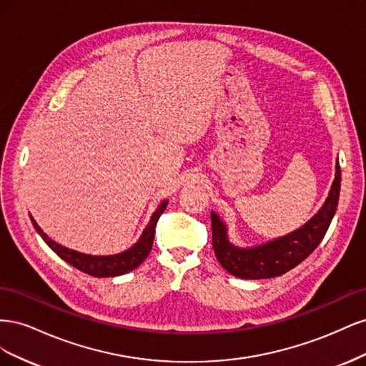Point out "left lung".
<instances>
[{
    "label": "left lung",
    "mask_w": 366,
    "mask_h": 366,
    "mask_svg": "<svg viewBox=\"0 0 366 366\" xmlns=\"http://www.w3.org/2000/svg\"><path fill=\"white\" fill-rule=\"evenodd\" d=\"M339 192L340 166L336 163L335 182L319 212L301 229L252 249H239L230 244L226 224L212 212V246L217 259L230 274L242 280H265L287 273L301 264L325 237L337 209Z\"/></svg>",
    "instance_id": "1"
}]
</instances>
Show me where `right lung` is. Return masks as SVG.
I'll return each mask as SVG.
<instances>
[{"mask_svg":"<svg viewBox=\"0 0 366 366\" xmlns=\"http://www.w3.org/2000/svg\"><path fill=\"white\" fill-rule=\"evenodd\" d=\"M166 206H168V200L162 202V204L157 207L156 212L152 214L148 226L143 230L142 237L131 249L117 253V254H109V257H93V254H85L81 252L71 250L69 247H64L58 244L56 241H53L49 238L46 234H44L42 229L36 224V221L31 218L30 219L33 223V227L36 229L41 238L46 241V244L58 254V257L64 261H67L71 264L73 267L77 270H81L86 274L94 276V278H113V276H119L128 273L131 270H134L136 267L147 259L152 249V242H154V234H156V226L160 215L164 212Z\"/></svg>","mask_w":366,"mask_h":366,"instance_id":"1","label":"right lung"}]
</instances>
